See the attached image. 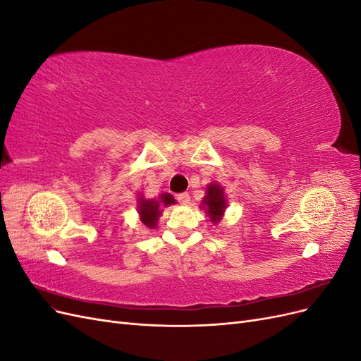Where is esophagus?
Instances as JSON below:
<instances>
[{"label": "esophagus", "instance_id": "esophagus-1", "mask_svg": "<svg viewBox=\"0 0 361 361\" xmlns=\"http://www.w3.org/2000/svg\"><path fill=\"white\" fill-rule=\"evenodd\" d=\"M176 200H178L180 204H188V203H190V194H188V192L176 194Z\"/></svg>", "mask_w": 361, "mask_h": 361}]
</instances>
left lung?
<instances>
[{"label": "left lung", "instance_id": "obj_1", "mask_svg": "<svg viewBox=\"0 0 361 361\" xmlns=\"http://www.w3.org/2000/svg\"><path fill=\"white\" fill-rule=\"evenodd\" d=\"M203 207L206 209V215H209L214 224L221 220L223 212L226 211V199L224 191L220 185L211 183L209 187H207L206 197L203 199Z\"/></svg>", "mask_w": 361, "mask_h": 361}]
</instances>
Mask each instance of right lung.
I'll list each match as a JSON object with an SVG mask.
<instances>
[{
  "instance_id": "right-lung-1",
  "label": "right lung",
  "mask_w": 361,
  "mask_h": 361,
  "mask_svg": "<svg viewBox=\"0 0 361 361\" xmlns=\"http://www.w3.org/2000/svg\"><path fill=\"white\" fill-rule=\"evenodd\" d=\"M174 203L173 195L170 194H161L159 199H150L145 200L143 197H140L138 203V214H140V220L145 226L149 228H155L158 223V216L161 215L162 207H166L169 204Z\"/></svg>"
}]
</instances>
